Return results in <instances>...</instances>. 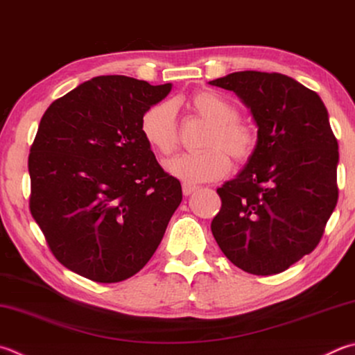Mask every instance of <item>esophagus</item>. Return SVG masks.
Here are the masks:
<instances>
[{
  "label": "esophagus",
  "mask_w": 355,
  "mask_h": 355,
  "mask_svg": "<svg viewBox=\"0 0 355 355\" xmlns=\"http://www.w3.org/2000/svg\"><path fill=\"white\" fill-rule=\"evenodd\" d=\"M196 186H192V184H183V194L186 196V197H188V196H191L192 194V192H196Z\"/></svg>",
  "instance_id": "34e87169"
}]
</instances>
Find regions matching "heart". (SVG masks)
I'll return each instance as SVG.
<instances>
[{
    "label": "heart",
    "mask_w": 355,
    "mask_h": 355,
    "mask_svg": "<svg viewBox=\"0 0 355 355\" xmlns=\"http://www.w3.org/2000/svg\"><path fill=\"white\" fill-rule=\"evenodd\" d=\"M191 112L211 124L203 141V153H183L166 161L169 175L188 184L214 182L230 171L231 158L247 161L254 150L253 128L237 119L236 107L214 92H198L188 102ZM141 133L153 150L169 155L177 149L178 135L175 107L171 102H159L147 108L141 118Z\"/></svg>",
    "instance_id": "obj_1"
}]
</instances>
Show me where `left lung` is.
<instances>
[{"mask_svg":"<svg viewBox=\"0 0 355 355\" xmlns=\"http://www.w3.org/2000/svg\"><path fill=\"white\" fill-rule=\"evenodd\" d=\"M209 85L234 92L257 127L254 150L217 192L211 231L251 275L287 270L317 247L338 198V143L320 96L284 74L237 71Z\"/></svg>","mask_w":355,"mask_h":355,"instance_id":"obj_1","label":"left lung"}]
</instances>
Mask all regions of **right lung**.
<instances>
[{
    "label": "right lung",
    "mask_w": 355,
    "mask_h": 355,
    "mask_svg": "<svg viewBox=\"0 0 355 355\" xmlns=\"http://www.w3.org/2000/svg\"><path fill=\"white\" fill-rule=\"evenodd\" d=\"M127 76L80 83L44 112L31 147V212L71 272L119 282L143 268L183 192L141 133L171 93Z\"/></svg>",
    "instance_id": "1"
}]
</instances>
